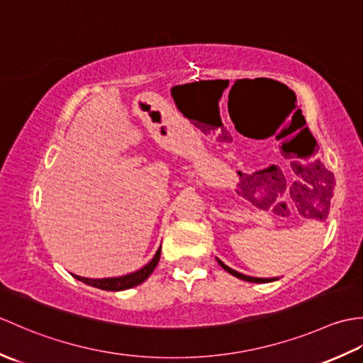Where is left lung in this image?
Returning a JSON list of instances; mask_svg holds the SVG:
<instances>
[{
    "mask_svg": "<svg viewBox=\"0 0 363 363\" xmlns=\"http://www.w3.org/2000/svg\"><path fill=\"white\" fill-rule=\"evenodd\" d=\"M309 173H311V172H309ZM311 176H313V181H315V182H312L313 190H315V191H317L318 189L321 190V194L325 195V203H326L325 206L329 207L330 198H333V189H334V176H333V173L328 172V169L325 168V165H323L320 160H317V162H315V164L312 165V173H311ZM326 207H325V209H326ZM217 260H218V259H217ZM218 264H220L221 268H225L228 273H230L233 276L238 277V279H242V281L257 282V284H264V282H272V281H274V279H264V277H251V276L242 274V273H238V272H235V269L229 268L228 265L223 264L221 260H218Z\"/></svg>",
    "mask_w": 363,
    "mask_h": 363,
    "instance_id": "8db88e82",
    "label": "left lung"
}]
</instances>
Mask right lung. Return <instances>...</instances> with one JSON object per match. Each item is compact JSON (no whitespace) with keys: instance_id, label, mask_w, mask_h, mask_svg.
<instances>
[{"instance_id":"obj_1","label":"right lung","mask_w":363,"mask_h":363,"mask_svg":"<svg viewBox=\"0 0 363 363\" xmlns=\"http://www.w3.org/2000/svg\"><path fill=\"white\" fill-rule=\"evenodd\" d=\"M160 259V248L154 254V257L151 262H148L143 268L137 269V272L126 274V276H120V277H104V279H89V277H81L78 274H73L76 279L91 285V287L107 290V291H120V290H128L133 289L135 285L145 282L148 279V276L154 272V268L157 267Z\"/></svg>"}]
</instances>
